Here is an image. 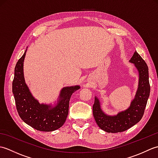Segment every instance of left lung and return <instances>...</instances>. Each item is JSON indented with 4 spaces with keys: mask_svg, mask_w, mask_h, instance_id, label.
I'll return each instance as SVG.
<instances>
[{
    "mask_svg": "<svg viewBox=\"0 0 158 158\" xmlns=\"http://www.w3.org/2000/svg\"><path fill=\"white\" fill-rule=\"evenodd\" d=\"M130 62L139 71V85L135 98L129 108L116 115H108L102 111L98 98L95 97L93 115L100 129L109 133L122 132L130 128L142 119L150 94L149 69L146 62L136 52Z\"/></svg>",
    "mask_w": 158,
    "mask_h": 158,
    "instance_id": "1",
    "label": "left lung"
}]
</instances>
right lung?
Here are the masks:
<instances>
[{
    "label": "right lung",
    "mask_w": 158,
    "mask_h": 158,
    "mask_svg": "<svg viewBox=\"0 0 158 158\" xmlns=\"http://www.w3.org/2000/svg\"><path fill=\"white\" fill-rule=\"evenodd\" d=\"M26 52L15 67L12 92L19 117L26 123L39 131L52 132L62 127L69 114V101L79 85L64 87L60 91L57 104L52 106L40 104L30 92L23 77V60Z\"/></svg>",
    "instance_id": "right-lung-1"
}]
</instances>
